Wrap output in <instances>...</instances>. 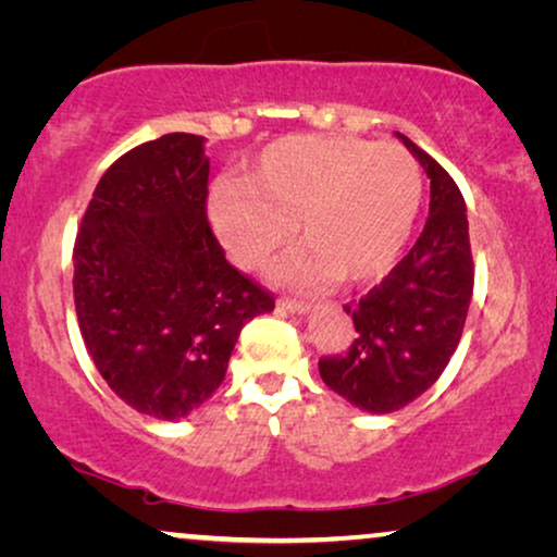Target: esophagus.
<instances>
[{
	"label": "esophagus",
	"mask_w": 557,
	"mask_h": 557,
	"mask_svg": "<svg viewBox=\"0 0 557 557\" xmlns=\"http://www.w3.org/2000/svg\"><path fill=\"white\" fill-rule=\"evenodd\" d=\"M278 307L292 311V314H307L309 311V304L299 299H278Z\"/></svg>",
	"instance_id": "esophagus-1"
}]
</instances>
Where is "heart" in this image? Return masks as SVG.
I'll return each mask as SVG.
<instances>
[{"instance_id":"b5f03b06","label":"heart","mask_w":557,"mask_h":557,"mask_svg":"<svg viewBox=\"0 0 557 557\" xmlns=\"http://www.w3.org/2000/svg\"><path fill=\"white\" fill-rule=\"evenodd\" d=\"M423 200L421 166L398 144L355 136H286L246 174L210 195V223L243 269H258L294 231L304 243L273 265V278L311 288L380 278L413 233Z\"/></svg>"}]
</instances>
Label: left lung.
I'll return each mask as SVG.
<instances>
[{
  "mask_svg": "<svg viewBox=\"0 0 557 557\" xmlns=\"http://www.w3.org/2000/svg\"><path fill=\"white\" fill-rule=\"evenodd\" d=\"M431 180L429 220L410 253L357 304L347 355L319 360L330 391L383 416L406 408L436 383L459 345L474 292L467 205L448 172L395 132Z\"/></svg>",
  "mask_w": 557,
  "mask_h": 557,
  "instance_id": "1",
  "label": "left lung"
}]
</instances>
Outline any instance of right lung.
<instances>
[{
    "label": "right lung",
    "mask_w": 557,
    "mask_h": 557,
    "mask_svg": "<svg viewBox=\"0 0 557 557\" xmlns=\"http://www.w3.org/2000/svg\"><path fill=\"white\" fill-rule=\"evenodd\" d=\"M205 136L164 134L116 159L73 248L90 360L126 406L180 421L223 383L240 330L273 296L225 261L205 215Z\"/></svg>",
    "instance_id": "obj_1"
}]
</instances>
